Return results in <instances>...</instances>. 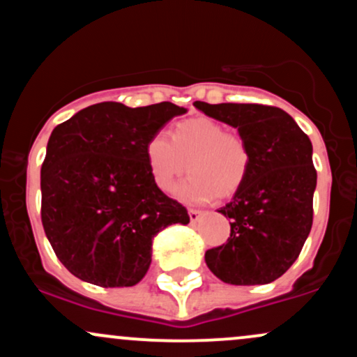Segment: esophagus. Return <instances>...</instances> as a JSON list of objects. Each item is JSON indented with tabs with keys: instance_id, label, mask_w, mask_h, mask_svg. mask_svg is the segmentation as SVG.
Returning a JSON list of instances; mask_svg holds the SVG:
<instances>
[{
	"instance_id": "esophagus-1",
	"label": "esophagus",
	"mask_w": 357,
	"mask_h": 357,
	"mask_svg": "<svg viewBox=\"0 0 357 357\" xmlns=\"http://www.w3.org/2000/svg\"><path fill=\"white\" fill-rule=\"evenodd\" d=\"M188 215H190V220L195 223V222L199 220V217H202V215H203V211H199V210H188Z\"/></svg>"
}]
</instances>
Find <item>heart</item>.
I'll return each instance as SVG.
<instances>
[{"mask_svg":"<svg viewBox=\"0 0 357 357\" xmlns=\"http://www.w3.org/2000/svg\"><path fill=\"white\" fill-rule=\"evenodd\" d=\"M167 135H154L147 142L146 158L154 185L164 193L191 172L178 188L179 199L191 205L213 197L230 198L241 190L249 174L250 152L237 132L227 130L222 121L210 116L183 120Z\"/></svg>","mask_w":357,"mask_h":357,"instance_id":"b5f03b06","label":"heart"}]
</instances>
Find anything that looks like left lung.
Masks as SVG:
<instances>
[{"label":"left lung","instance_id":"8db88e82","mask_svg":"<svg viewBox=\"0 0 357 357\" xmlns=\"http://www.w3.org/2000/svg\"><path fill=\"white\" fill-rule=\"evenodd\" d=\"M193 105L237 128L250 152L248 179L218 210L230 218V237L220 248L206 250V266L223 283H271L296 261L312 229L317 171L310 139L281 108Z\"/></svg>","mask_w":357,"mask_h":357}]
</instances>
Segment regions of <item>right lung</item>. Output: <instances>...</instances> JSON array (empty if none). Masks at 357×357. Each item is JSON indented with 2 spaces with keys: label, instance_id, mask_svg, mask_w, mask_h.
<instances>
[{
  "label": "right lung",
  "instance_id": "add662e5",
  "mask_svg": "<svg viewBox=\"0 0 357 357\" xmlns=\"http://www.w3.org/2000/svg\"><path fill=\"white\" fill-rule=\"evenodd\" d=\"M186 108L162 101L128 108L105 101L57 125L40 171L42 225L59 261L86 283L134 287L152 261V241L190 222L154 185L147 142Z\"/></svg>",
  "mask_w": 357,
  "mask_h": 357
}]
</instances>
